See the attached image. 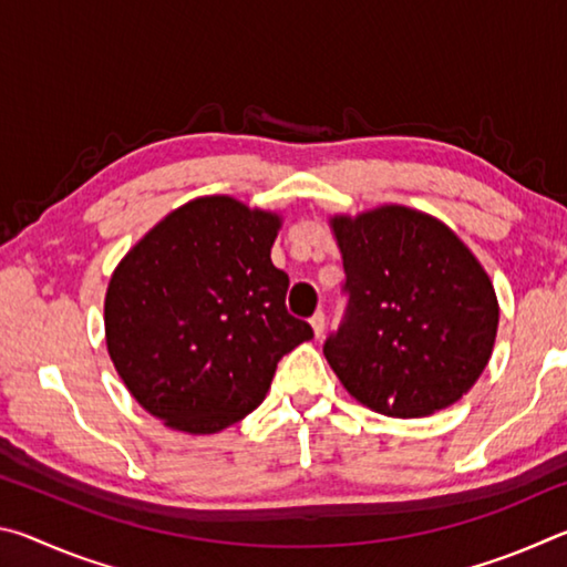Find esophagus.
<instances>
[{
    "mask_svg": "<svg viewBox=\"0 0 567 567\" xmlns=\"http://www.w3.org/2000/svg\"><path fill=\"white\" fill-rule=\"evenodd\" d=\"M310 324H312L315 338H322V334H324V312H315L310 318Z\"/></svg>",
    "mask_w": 567,
    "mask_h": 567,
    "instance_id": "1",
    "label": "esophagus"
}]
</instances>
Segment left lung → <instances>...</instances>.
Segmentation results:
<instances>
[{
  "label": "left lung",
  "mask_w": 567,
  "mask_h": 567,
  "mask_svg": "<svg viewBox=\"0 0 567 567\" xmlns=\"http://www.w3.org/2000/svg\"><path fill=\"white\" fill-rule=\"evenodd\" d=\"M348 312L324 342L334 375L364 408L425 417L450 408L493 354L495 287L437 217L405 205L330 217Z\"/></svg>",
  "instance_id": "left-lung-1"
}]
</instances>
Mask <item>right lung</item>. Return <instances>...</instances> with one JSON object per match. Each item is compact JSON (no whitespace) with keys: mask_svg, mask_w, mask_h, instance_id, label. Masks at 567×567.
<instances>
[{"mask_svg":"<svg viewBox=\"0 0 567 567\" xmlns=\"http://www.w3.org/2000/svg\"><path fill=\"white\" fill-rule=\"evenodd\" d=\"M282 217L207 195L159 219L114 267L104 338L132 398L167 427L213 435L265 400L282 354L312 340L270 260Z\"/></svg>","mask_w":567,"mask_h":567,"instance_id":"obj_1","label":"right lung"}]
</instances>
